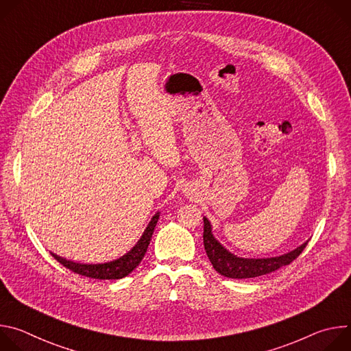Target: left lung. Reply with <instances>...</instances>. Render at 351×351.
I'll return each instance as SVG.
<instances>
[{
	"label": "left lung",
	"instance_id": "1",
	"mask_svg": "<svg viewBox=\"0 0 351 351\" xmlns=\"http://www.w3.org/2000/svg\"><path fill=\"white\" fill-rule=\"evenodd\" d=\"M204 248L207 256L217 272L226 278L232 279H247V278H256L261 275L271 274L285 265L293 263L300 254L303 253L307 243L302 244L300 247L294 248L293 252L283 254L280 257L272 258H240L230 254L226 248L221 245V243L213 236L211 223L204 217Z\"/></svg>",
	"mask_w": 351,
	"mask_h": 351
}]
</instances>
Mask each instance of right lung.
<instances>
[{
    "label": "right lung",
    "mask_w": 351,
    "mask_h": 351,
    "mask_svg": "<svg viewBox=\"0 0 351 351\" xmlns=\"http://www.w3.org/2000/svg\"><path fill=\"white\" fill-rule=\"evenodd\" d=\"M160 218V213H157L152 222L148 223L147 229L144 230L141 239L137 241V244L130 250L128 254H125L123 257L111 261V263H106V264H77V263H72L68 261L65 258H61L56 254H53V257L65 268L71 269L75 274H79L82 276H87V278H93V279H121L128 276L143 260L149 240L153 237L154 233V228L158 222Z\"/></svg>",
    "instance_id": "right-lung-1"
}]
</instances>
